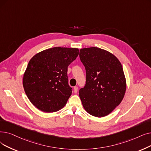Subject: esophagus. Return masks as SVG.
I'll list each match as a JSON object with an SVG mask.
<instances>
[{
	"label": "esophagus",
	"instance_id": "esophagus-1",
	"mask_svg": "<svg viewBox=\"0 0 151 151\" xmlns=\"http://www.w3.org/2000/svg\"><path fill=\"white\" fill-rule=\"evenodd\" d=\"M73 89H74V93H76L77 92H78V87L77 86H75Z\"/></svg>",
	"mask_w": 151,
	"mask_h": 151
}]
</instances>
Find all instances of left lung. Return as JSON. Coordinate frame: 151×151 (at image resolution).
Listing matches in <instances>:
<instances>
[{"instance_id": "1", "label": "left lung", "mask_w": 151, "mask_h": 151, "mask_svg": "<svg viewBox=\"0 0 151 151\" xmlns=\"http://www.w3.org/2000/svg\"><path fill=\"white\" fill-rule=\"evenodd\" d=\"M86 72V85L79 91L85 110L96 117L110 114L122 101L127 82L122 65L110 52L91 47L80 50Z\"/></svg>"}]
</instances>
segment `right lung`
Listing matches in <instances>:
<instances>
[{"mask_svg":"<svg viewBox=\"0 0 151 151\" xmlns=\"http://www.w3.org/2000/svg\"><path fill=\"white\" fill-rule=\"evenodd\" d=\"M78 54V48L55 47L44 50L31 58L23 75V86L37 109L51 113L66 105L72 93L68 67Z\"/></svg>","mask_w":151,"mask_h":151,"instance_id":"add662e5","label":"right lung"}]
</instances>
